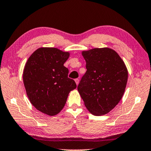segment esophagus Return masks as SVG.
<instances>
[{"instance_id": "34e87169", "label": "esophagus", "mask_w": 151, "mask_h": 151, "mask_svg": "<svg viewBox=\"0 0 151 151\" xmlns=\"http://www.w3.org/2000/svg\"><path fill=\"white\" fill-rule=\"evenodd\" d=\"M75 82H76V84H79V79H78V78H76V79H75Z\"/></svg>"}]
</instances>
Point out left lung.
Segmentation results:
<instances>
[{"label":"left lung","mask_w":151,"mask_h":151,"mask_svg":"<svg viewBox=\"0 0 151 151\" xmlns=\"http://www.w3.org/2000/svg\"><path fill=\"white\" fill-rule=\"evenodd\" d=\"M86 71L78 91L91 114L108 113L121 101L125 90L128 72L123 60L114 50L94 48L82 52Z\"/></svg>","instance_id":"1"}]
</instances>
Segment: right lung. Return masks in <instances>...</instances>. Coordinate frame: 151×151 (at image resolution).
<instances>
[{
	"label": "right lung",
	"mask_w": 151,
	"mask_h": 151,
	"mask_svg": "<svg viewBox=\"0 0 151 151\" xmlns=\"http://www.w3.org/2000/svg\"><path fill=\"white\" fill-rule=\"evenodd\" d=\"M69 56V52L55 47H41L25 65L23 81L28 99L35 108L49 116L62 110L69 92L76 88L64 66Z\"/></svg>",
	"instance_id": "obj_1"
}]
</instances>
